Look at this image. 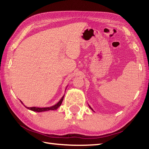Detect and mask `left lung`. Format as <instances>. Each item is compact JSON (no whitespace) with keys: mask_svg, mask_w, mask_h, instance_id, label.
Here are the masks:
<instances>
[{"mask_svg":"<svg viewBox=\"0 0 149 149\" xmlns=\"http://www.w3.org/2000/svg\"><path fill=\"white\" fill-rule=\"evenodd\" d=\"M89 108H90V109H91V110H93V109H91V107H90V106H89Z\"/></svg>","mask_w":149,"mask_h":149,"instance_id":"left-lung-1","label":"left lung"}]
</instances>
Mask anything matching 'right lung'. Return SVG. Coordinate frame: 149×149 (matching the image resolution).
<instances>
[{
    "mask_svg": "<svg viewBox=\"0 0 149 149\" xmlns=\"http://www.w3.org/2000/svg\"><path fill=\"white\" fill-rule=\"evenodd\" d=\"M63 98H64V96L61 98V100L56 103V105H54L52 106V107H44V108H39V107H26L25 105H24V106H25V107H26V108L28 109H30V110H32V111L38 112L47 111V110H56V109L58 108V107L61 105L62 102H63ZM22 102V103L23 105V102Z\"/></svg>",
    "mask_w": 149,
    "mask_h": 149,
    "instance_id": "1",
    "label": "right lung"
}]
</instances>
